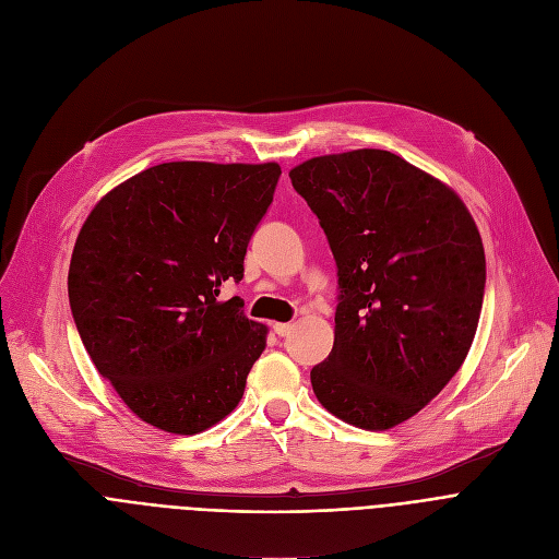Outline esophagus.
Masks as SVG:
<instances>
[{
	"mask_svg": "<svg viewBox=\"0 0 559 559\" xmlns=\"http://www.w3.org/2000/svg\"><path fill=\"white\" fill-rule=\"evenodd\" d=\"M292 330H294L292 323H274V332L278 334V337H287Z\"/></svg>",
	"mask_w": 559,
	"mask_h": 559,
	"instance_id": "obj_1",
	"label": "esophagus"
}]
</instances>
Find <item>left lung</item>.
Masks as SVG:
<instances>
[{"instance_id":"obj_1","label":"left lung","mask_w":559,"mask_h":559,"mask_svg":"<svg viewBox=\"0 0 559 559\" xmlns=\"http://www.w3.org/2000/svg\"><path fill=\"white\" fill-rule=\"evenodd\" d=\"M289 179L340 276L314 395L348 425L391 429L444 389L474 342L486 292L474 217L448 183L376 147L312 157Z\"/></svg>"}]
</instances>
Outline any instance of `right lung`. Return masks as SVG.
Wrapping results in <instances>:
<instances>
[{"label":"right lung","mask_w":559,"mask_h":559,"mask_svg":"<svg viewBox=\"0 0 559 559\" xmlns=\"http://www.w3.org/2000/svg\"><path fill=\"white\" fill-rule=\"evenodd\" d=\"M278 164L170 162L111 189L69 265V306L98 373L143 423L193 436L238 406L267 325L219 301L274 200Z\"/></svg>","instance_id":"obj_1"}]
</instances>
